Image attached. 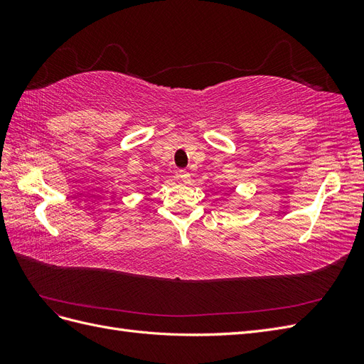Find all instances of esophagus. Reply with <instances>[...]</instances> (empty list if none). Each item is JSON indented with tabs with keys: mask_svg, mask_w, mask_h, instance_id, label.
<instances>
[{
	"mask_svg": "<svg viewBox=\"0 0 364 364\" xmlns=\"http://www.w3.org/2000/svg\"><path fill=\"white\" fill-rule=\"evenodd\" d=\"M190 178H191V176H190V173L186 171V170H179V171H178V179H179L181 182H188Z\"/></svg>",
	"mask_w": 364,
	"mask_h": 364,
	"instance_id": "34e87169",
	"label": "esophagus"
}]
</instances>
